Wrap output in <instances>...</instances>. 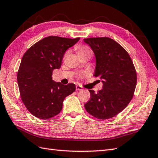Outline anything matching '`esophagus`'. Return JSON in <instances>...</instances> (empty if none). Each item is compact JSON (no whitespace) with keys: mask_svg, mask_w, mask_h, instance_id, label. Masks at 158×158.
<instances>
[{"mask_svg":"<svg viewBox=\"0 0 158 158\" xmlns=\"http://www.w3.org/2000/svg\"><path fill=\"white\" fill-rule=\"evenodd\" d=\"M76 89L77 90H83V88L81 85H76Z\"/></svg>","mask_w":158,"mask_h":158,"instance_id":"34e87169","label":"esophagus"}]
</instances>
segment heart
<instances>
[{
  "mask_svg": "<svg viewBox=\"0 0 158 158\" xmlns=\"http://www.w3.org/2000/svg\"><path fill=\"white\" fill-rule=\"evenodd\" d=\"M77 50H78V52H79V55L83 54V53L92 54V51L88 47V46H79V47H78V48H77Z\"/></svg>",
  "mask_w": 158,
  "mask_h": 158,
  "instance_id": "b5f03b06",
  "label": "heart"
}]
</instances>
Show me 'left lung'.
<instances>
[{"label":"left lung","mask_w":158,"mask_h":158,"mask_svg":"<svg viewBox=\"0 0 158 158\" xmlns=\"http://www.w3.org/2000/svg\"><path fill=\"white\" fill-rule=\"evenodd\" d=\"M96 57L94 75L103 83L101 90L89 89L90 99L85 104L87 112L98 119L116 116L134 97L137 75L131 59L118 42L107 37L83 39Z\"/></svg>","instance_id":"8db88e82"}]
</instances>
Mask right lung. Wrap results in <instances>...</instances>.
I'll use <instances>...</instances> for the list:
<instances>
[{"label":"right lung","mask_w":158,"mask_h":158,"mask_svg":"<svg viewBox=\"0 0 158 158\" xmlns=\"http://www.w3.org/2000/svg\"><path fill=\"white\" fill-rule=\"evenodd\" d=\"M75 39L48 36L30 47L22 58L17 80L21 99L29 112L40 119L54 117L61 112L64 98L75 91V85H63L52 80V71L61 67L68 48Z\"/></svg>","instance_id":"add662e5"}]
</instances>
